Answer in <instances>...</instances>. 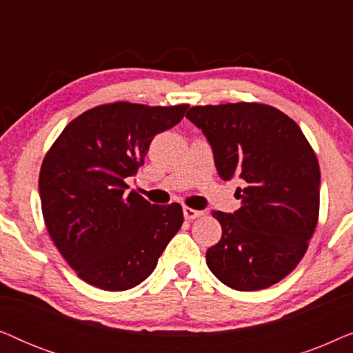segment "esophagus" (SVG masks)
I'll use <instances>...</instances> for the list:
<instances>
[{
	"instance_id": "1",
	"label": "esophagus",
	"mask_w": 353,
	"mask_h": 353,
	"mask_svg": "<svg viewBox=\"0 0 353 353\" xmlns=\"http://www.w3.org/2000/svg\"><path fill=\"white\" fill-rule=\"evenodd\" d=\"M183 214H185V219L186 220H194L197 216H201L204 212L201 210H196V209H191V207H183Z\"/></svg>"
}]
</instances>
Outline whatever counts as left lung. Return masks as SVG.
<instances>
[{"mask_svg":"<svg viewBox=\"0 0 353 353\" xmlns=\"http://www.w3.org/2000/svg\"><path fill=\"white\" fill-rule=\"evenodd\" d=\"M223 180L239 176L241 207L212 212L221 239L205 254L207 267L236 291H259L288 276L307 252L320 212V165L299 125L259 103L194 105Z\"/></svg>","mask_w":353,"mask_h":353,"instance_id":"1","label":"left lung"}]
</instances>
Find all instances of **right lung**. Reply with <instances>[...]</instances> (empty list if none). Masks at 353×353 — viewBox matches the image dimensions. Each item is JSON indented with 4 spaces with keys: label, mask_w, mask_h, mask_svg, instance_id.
Returning a JSON list of instances; mask_svg holds the SVG:
<instances>
[{
    "label": "right lung",
    "mask_w": 353,
    "mask_h": 353,
    "mask_svg": "<svg viewBox=\"0 0 353 353\" xmlns=\"http://www.w3.org/2000/svg\"><path fill=\"white\" fill-rule=\"evenodd\" d=\"M188 108L98 105L72 120L43 159L38 188L48 233L85 283L104 291L138 286L181 228L180 204L125 194V178L137 175L154 137Z\"/></svg>",
    "instance_id": "right-lung-1"
}]
</instances>
